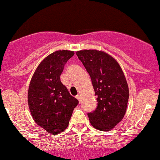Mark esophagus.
<instances>
[{
    "instance_id": "1",
    "label": "esophagus",
    "mask_w": 160,
    "mask_h": 160,
    "mask_svg": "<svg viewBox=\"0 0 160 160\" xmlns=\"http://www.w3.org/2000/svg\"><path fill=\"white\" fill-rule=\"evenodd\" d=\"M76 99H78V101H80V99H81V96H80V95H77L76 96Z\"/></svg>"
}]
</instances>
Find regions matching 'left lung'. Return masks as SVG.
I'll return each instance as SVG.
<instances>
[{"instance_id":"obj_1","label":"left lung","mask_w":160,"mask_h":160,"mask_svg":"<svg viewBox=\"0 0 160 160\" xmlns=\"http://www.w3.org/2000/svg\"><path fill=\"white\" fill-rule=\"evenodd\" d=\"M76 54L90 76L98 96L97 108L87 113L90 123L97 130H112L123 119L128 106L129 88L123 71L105 52L85 49Z\"/></svg>"}]
</instances>
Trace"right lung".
<instances>
[{
    "instance_id": "add662e5",
    "label": "right lung",
    "mask_w": 160,
    "mask_h": 160,
    "mask_svg": "<svg viewBox=\"0 0 160 160\" xmlns=\"http://www.w3.org/2000/svg\"><path fill=\"white\" fill-rule=\"evenodd\" d=\"M73 51L59 50L43 59L30 81L28 101L32 119L49 133L58 134L68 128L78 100L70 95L60 81Z\"/></svg>"
}]
</instances>
